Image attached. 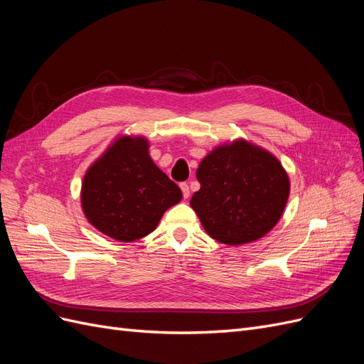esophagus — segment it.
Here are the masks:
<instances>
[{"label":"esophagus","mask_w":364,"mask_h":364,"mask_svg":"<svg viewBox=\"0 0 364 364\" xmlns=\"http://www.w3.org/2000/svg\"><path fill=\"white\" fill-rule=\"evenodd\" d=\"M179 186H181V190H182V194H183L185 199H188V197H190V186H188V183L182 182Z\"/></svg>","instance_id":"1"}]
</instances>
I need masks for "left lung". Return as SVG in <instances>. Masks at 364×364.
<instances>
[{"mask_svg": "<svg viewBox=\"0 0 364 364\" xmlns=\"http://www.w3.org/2000/svg\"><path fill=\"white\" fill-rule=\"evenodd\" d=\"M196 176L200 190L190 205L208 235L223 245L266 235L289 200L290 181L281 162L245 139L213 150Z\"/></svg>", "mask_w": 364, "mask_h": 364, "instance_id": "left-lung-1", "label": "left lung"}]
</instances>
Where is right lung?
I'll return each instance as SVG.
<instances>
[{
  "label": "right lung",
  "mask_w": 364,
  "mask_h": 364,
  "mask_svg": "<svg viewBox=\"0 0 364 364\" xmlns=\"http://www.w3.org/2000/svg\"><path fill=\"white\" fill-rule=\"evenodd\" d=\"M182 199L178 185L149 155L146 138H118L86 171L82 208L90 223L118 241H135Z\"/></svg>",
  "instance_id": "add662e5"
}]
</instances>
